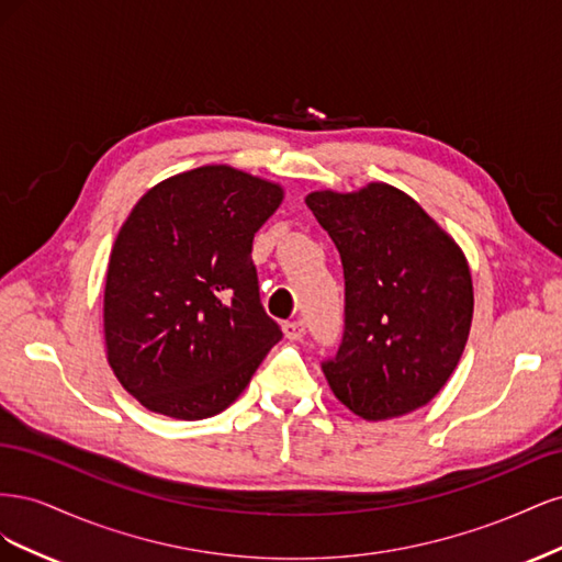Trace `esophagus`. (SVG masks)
<instances>
[{
  "label": "esophagus",
  "mask_w": 562,
  "mask_h": 562,
  "mask_svg": "<svg viewBox=\"0 0 562 562\" xmlns=\"http://www.w3.org/2000/svg\"><path fill=\"white\" fill-rule=\"evenodd\" d=\"M283 335L288 337V339H293V342H295V339H302L304 337V321H288L285 323V326H283Z\"/></svg>",
  "instance_id": "34e87169"
}]
</instances>
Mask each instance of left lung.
Instances as JSON below:
<instances>
[{"label": "left lung", "mask_w": 562, "mask_h": 562, "mask_svg": "<svg viewBox=\"0 0 562 562\" xmlns=\"http://www.w3.org/2000/svg\"><path fill=\"white\" fill-rule=\"evenodd\" d=\"M307 206L345 267V337L323 375L368 422L403 417L443 389L467 347V255L419 203L386 182L316 190Z\"/></svg>", "instance_id": "obj_1"}]
</instances>
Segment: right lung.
I'll list each match as a JSON object with an SVG mask.
<instances>
[{
	"mask_svg": "<svg viewBox=\"0 0 562 562\" xmlns=\"http://www.w3.org/2000/svg\"><path fill=\"white\" fill-rule=\"evenodd\" d=\"M281 201L279 182L209 164L157 182L128 213L110 252L103 333L114 378L149 413H223L281 339L250 258Z\"/></svg>",
	"mask_w": 562,
	"mask_h": 562,
	"instance_id": "obj_1",
	"label": "right lung"
}]
</instances>
